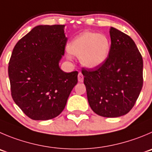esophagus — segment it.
Instances as JSON below:
<instances>
[{
    "instance_id": "1",
    "label": "esophagus",
    "mask_w": 152,
    "mask_h": 152,
    "mask_svg": "<svg viewBox=\"0 0 152 152\" xmlns=\"http://www.w3.org/2000/svg\"><path fill=\"white\" fill-rule=\"evenodd\" d=\"M77 78H78V81L79 82H83V75H82V73H79L78 74V77H77Z\"/></svg>"
}]
</instances>
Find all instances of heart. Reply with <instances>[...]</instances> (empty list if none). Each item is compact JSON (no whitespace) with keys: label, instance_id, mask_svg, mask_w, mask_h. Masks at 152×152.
<instances>
[{"label":"heart","instance_id":"b5f03b06","mask_svg":"<svg viewBox=\"0 0 152 152\" xmlns=\"http://www.w3.org/2000/svg\"><path fill=\"white\" fill-rule=\"evenodd\" d=\"M110 43L103 34L84 32L74 39L69 45V51L79 57L85 67L96 68L102 66L107 59Z\"/></svg>","mask_w":152,"mask_h":152}]
</instances>
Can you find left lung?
<instances>
[{
    "label": "left lung",
    "mask_w": 152,
    "mask_h": 152,
    "mask_svg": "<svg viewBox=\"0 0 152 152\" xmlns=\"http://www.w3.org/2000/svg\"><path fill=\"white\" fill-rule=\"evenodd\" d=\"M109 56L99 67L82 69L89 104L98 115L115 118L135 104L142 84L143 62L134 40L114 27L110 29Z\"/></svg>",
    "instance_id": "1"
}]
</instances>
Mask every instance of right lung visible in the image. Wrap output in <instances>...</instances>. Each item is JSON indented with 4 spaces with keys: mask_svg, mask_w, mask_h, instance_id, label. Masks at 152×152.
<instances>
[{
    "mask_svg": "<svg viewBox=\"0 0 152 152\" xmlns=\"http://www.w3.org/2000/svg\"><path fill=\"white\" fill-rule=\"evenodd\" d=\"M65 25H39L14 47L8 66L11 95L29 118L48 120L60 115L77 83L78 72L61 70L67 38Z\"/></svg>",
    "mask_w": 152,
    "mask_h": 152,
    "instance_id": "1",
    "label": "right lung"
}]
</instances>
